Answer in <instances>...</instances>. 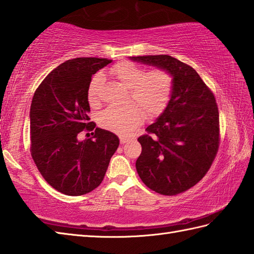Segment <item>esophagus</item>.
Masks as SVG:
<instances>
[{
    "label": "esophagus",
    "instance_id": "34e87169",
    "mask_svg": "<svg viewBox=\"0 0 254 254\" xmlns=\"http://www.w3.org/2000/svg\"><path fill=\"white\" fill-rule=\"evenodd\" d=\"M127 142V138H124V137H120V143L123 145V144H126Z\"/></svg>",
    "mask_w": 254,
    "mask_h": 254
}]
</instances>
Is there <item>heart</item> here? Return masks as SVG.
Returning a JSON list of instances; mask_svg holds the SVG:
<instances>
[{
	"instance_id": "heart-1",
	"label": "heart",
	"mask_w": 254,
	"mask_h": 254,
	"mask_svg": "<svg viewBox=\"0 0 254 254\" xmlns=\"http://www.w3.org/2000/svg\"><path fill=\"white\" fill-rule=\"evenodd\" d=\"M110 74L119 83L128 89L124 108L110 107L100 115L102 127L121 136H128L141 126L144 117L154 119L165 111L168 106L174 76L164 68H156L146 73L145 68L130 61H122L110 68ZM104 76L97 74L90 79L87 87V99L90 106L97 107L101 101Z\"/></svg>"
}]
</instances>
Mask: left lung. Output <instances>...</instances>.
<instances>
[{"label":"left lung","instance_id":"obj_1","mask_svg":"<svg viewBox=\"0 0 254 254\" xmlns=\"http://www.w3.org/2000/svg\"><path fill=\"white\" fill-rule=\"evenodd\" d=\"M132 61L169 71L174 89L168 106L147 134L139 136L136 170L145 186L176 195L206 175L219 146V115L214 94L195 69L170 56L131 57Z\"/></svg>","mask_w":254,"mask_h":254}]
</instances>
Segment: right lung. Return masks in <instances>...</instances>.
I'll return each instance as SVG.
<instances>
[{
  "mask_svg": "<svg viewBox=\"0 0 254 254\" xmlns=\"http://www.w3.org/2000/svg\"><path fill=\"white\" fill-rule=\"evenodd\" d=\"M112 60L76 58L42 80L30 106V153L38 170L56 190L71 196L93 191L104 180L119 137L90 122L87 87L91 76ZM94 130L79 141L80 131Z\"/></svg>",
  "mask_w": 254,
  "mask_h": 254,
  "instance_id": "add662e5",
  "label": "right lung"
}]
</instances>
